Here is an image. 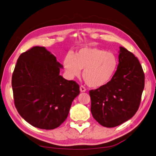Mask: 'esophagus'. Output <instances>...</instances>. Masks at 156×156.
<instances>
[{
	"label": "esophagus",
	"mask_w": 156,
	"mask_h": 156,
	"mask_svg": "<svg viewBox=\"0 0 156 156\" xmlns=\"http://www.w3.org/2000/svg\"><path fill=\"white\" fill-rule=\"evenodd\" d=\"M80 92L84 93V92H85V91L87 90V89H86V88H85L84 86H80Z\"/></svg>",
	"instance_id": "obj_1"
}]
</instances>
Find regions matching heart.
<instances>
[{"mask_svg":"<svg viewBox=\"0 0 156 156\" xmlns=\"http://www.w3.org/2000/svg\"><path fill=\"white\" fill-rule=\"evenodd\" d=\"M63 66L69 78L78 76L83 69L82 77L88 86L99 88L112 80L118 66L117 58L111 52L96 47H83L64 58Z\"/></svg>","mask_w":156,"mask_h":156,"instance_id":"heart-1","label":"heart"}]
</instances>
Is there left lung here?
Listing matches in <instances>:
<instances>
[{"mask_svg":"<svg viewBox=\"0 0 156 156\" xmlns=\"http://www.w3.org/2000/svg\"><path fill=\"white\" fill-rule=\"evenodd\" d=\"M117 70L105 86L89 91L93 118L108 128L119 126L136 114L145 86V75L138 59L120 47Z\"/></svg>","mask_w":156,"mask_h":156,"instance_id":"1","label":"left lung"}]
</instances>
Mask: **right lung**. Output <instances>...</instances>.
<instances>
[{"mask_svg": "<svg viewBox=\"0 0 156 156\" xmlns=\"http://www.w3.org/2000/svg\"><path fill=\"white\" fill-rule=\"evenodd\" d=\"M63 66L43 47L21 54L12 76L15 108L32 126L51 130L68 117L74 99L80 94L75 81L59 75Z\"/></svg>", "mask_w": 156, "mask_h": 156, "instance_id": "1", "label": "right lung"}]
</instances>
